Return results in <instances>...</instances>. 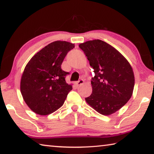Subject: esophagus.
Segmentation results:
<instances>
[{
    "instance_id": "esophagus-1",
    "label": "esophagus",
    "mask_w": 154,
    "mask_h": 154,
    "mask_svg": "<svg viewBox=\"0 0 154 154\" xmlns=\"http://www.w3.org/2000/svg\"><path fill=\"white\" fill-rule=\"evenodd\" d=\"M83 84H84V80L82 79H79V81H77V83H76L77 86H81V85H82Z\"/></svg>"
}]
</instances>
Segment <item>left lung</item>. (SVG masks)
Wrapping results in <instances>:
<instances>
[{
	"mask_svg": "<svg viewBox=\"0 0 154 154\" xmlns=\"http://www.w3.org/2000/svg\"><path fill=\"white\" fill-rule=\"evenodd\" d=\"M93 68V91L86 102L98 113L109 116L127 104L134 91L135 79L130 63L116 48L99 39L79 44Z\"/></svg>",
	"mask_w": 154,
	"mask_h": 154,
	"instance_id": "8db88e82",
	"label": "left lung"
}]
</instances>
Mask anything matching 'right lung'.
Instances as JSON below:
<instances>
[{"mask_svg": "<svg viewBox=\"0 0 154 154\" xmlns=\"http://www.w3.org/2000/svg\"><path fill=\"white\" fill-rule=\"evenodd\" d=\"M75 45L57 41L46 45L32 58L20 80V92L32 111L41 116L53 113L63 104L72 85L66 82L69 72L61 63Z\"/></svg>", "mask_w": 154, "mask_h": 154, "instance_id": "obj_1", "label": "right lung"}]
</instances>
